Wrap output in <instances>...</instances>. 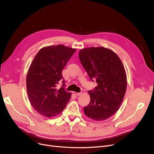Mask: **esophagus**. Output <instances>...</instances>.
<instances>
[{
	"mask_svg": "<svg viewBox=\"0 0 154 154\" xmlns=\"http://www.w3.org/2000/svg\"><path fill=\"white\" fill-rule=\"evenodd\" d=\"M82 94V92H74V94L76 96H80Z\"/></svg>",
	"mask_w": 154,
	"mask_h": 154,
	"instance_id": "1",
	"label": "esophagus"
}]
</instances>
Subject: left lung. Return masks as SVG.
I'll list each match as a JSON object with an SVG mask.
<instances>
[{
    "instance_id": "left-lung-1",
    "label": "left lung",
    "mask_w": 154,
    "mask_h": 154,
    "mask_svg": "<svg viewBox=\"0 0 154 154\" xmlns=\"http://www.w3.org/2000/svg\"><path fill=\"white\" fill-rule=\"evenodd\" d=\"M83 68L97 86L88 91L91 101L85 114L93 120L103 121L117 112L127 89V76L122 62L114 51L103 47H91L79 52Z\"/></svg>"
}]
</instances>
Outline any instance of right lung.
I'll return each mask as SVG.
<instances>
[{"label": "right lung", "mask_w": 154, "mask_h": 154, "mask_svg": "<svg viewBox=\"0 0 154 154\" xmlns=\"http://www.w3.org/2000/svg\"><path fill=\"white\" fill-rule=\"evenodd\" d=\"M75 51L60 44L48 46L42 48L32 60L27 74V92L31 105L42 116H57L69 101L71 93L65 90L62 70ZM60 81L63 86L58 90Z\"/></svg>", "instance_id": "add662e5"}]
</instances>
